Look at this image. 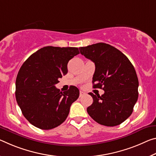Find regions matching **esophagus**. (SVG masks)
<instances>
[{"label":"esophagus","mask_w":156,"mask_h":156,"mask_svg":"<svg viewBox=\"0 0 156 156\" xmlns=\"http://www.w3.org/2000/svg\"><path fill=\"white\" fill-rule=\"evenodd\" d=\"M86 94L85 92H84L83 91H80V97H83V96H85Z\"/></svg>","instance_id":"34e87169"}]
</instances>
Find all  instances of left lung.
Listing matches in <instances>:
<instances>
[{"label": "left lung", "mask_w": 156, "mask_h": 156, "mask_svg": "<svg viewBox=\"0 0 156 156\" xmlns=\"http://www.w3.org/2000/svg\"><path fill=\"white\" fill-rule=\"evenodd\" d=\"M79 49L95 64L94 88L105 91L101 96L89 93L93 98L87 109L89 115L106 126L121 124L131 115L138 98L139 82L134 66L124 54L110 44L97 43Z\"/></svg>", "instance_id": "obj_1"}]
</instances>
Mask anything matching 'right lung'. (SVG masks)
<instances>
[{"instance_id": "right-lung-1", "label": "right lung", "mask_w": 156, "mask_h": 156, "mask_svg": "<svg viewBox=\"0 0 156 156\" xmlns=\"http://www.w3.org/2000/svg\"><path fill=\"white\" fill-rule=\"evenodd\" d=\"M80 53L76 47L45 46L23 64L16 80V99L27 120L42 130L54 128L66 120L79 97L75 86L62 92L55 87L68 72L67 64Z\"/></svg>"}]
</instances>
